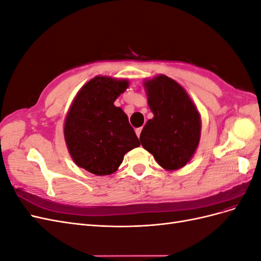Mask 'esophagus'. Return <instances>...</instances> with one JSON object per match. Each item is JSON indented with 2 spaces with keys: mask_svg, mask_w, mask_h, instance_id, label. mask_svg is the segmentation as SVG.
Returning <instances> with one entry per match:
<instances>
[{
  "mask_svg": "<svg viewBox=\"0 0 261 261\" xmlns=\"http://www.w3.org/2000/svg\"><path fill=\"white\" fill-rule=\"evenodd\" d=\"M141 130H143V127H139V128H136V135H137V137H139L140 136V133H141Z\"/></svg>",
  "mask_w": 261,
  "mask_h": 261,
  "instance_id": "34e87169",
  "label": "esophagus"
}]
</instances>
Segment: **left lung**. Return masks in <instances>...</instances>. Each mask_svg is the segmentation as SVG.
I'll list each match as a JSON object with an SVG mask.
<instances>
[{
	"label": "left lung",
	"instance_id": "1",
	"mask_svg": "<svg viewBox=\"0 0 261 261\" xmlns=\"http://www.w3.org/2000/svg\"><path fill=\"white\" fill-rule=\"evenodd\" d=\"M144 88L153 117L141 130L140 144L164 170H179L198 148L200 113L187 91L168 76L146 80Z\"/></svg>",
	"mask_w": 261,
	"mask_h": 261
}]
</instances>
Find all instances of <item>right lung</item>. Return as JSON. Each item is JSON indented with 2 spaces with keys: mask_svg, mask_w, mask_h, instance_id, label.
<instances>
[{
  "mask_svg": "<svg viewBox=\"0 0 261 261\" xmlns=\"http://www.w3.org/2000/svg\"><path fill=\"white\" fill-rule=\"evenodd\" d=\"M127 80L96 76L77 92L64 121V138L77 167L94 175H111L125 153L139 147L128 117L114 101L128 88Z\"/></svg>",
  "mask_w": 261,
  "mask_h": 261,
  "instance_id": "add662e5",
  "label": "right lung"
}]
</instances>
